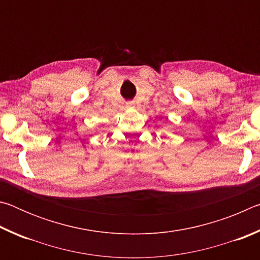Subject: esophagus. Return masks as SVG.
<instances>
[{"label": "esophagus", "instance_id": "1", "mask_svg": "<svg viewBox=\"0 0 260 260\" xmlns=\"http://www.w3.org/2000/svg\"><path fill=\"white\" fill-rule=\"evenodd\" d=\"M127 108H134V103L133 102L127 103Z\"/></svg>", "mask_w": 260, "mask_h": 260}]
</instances>
